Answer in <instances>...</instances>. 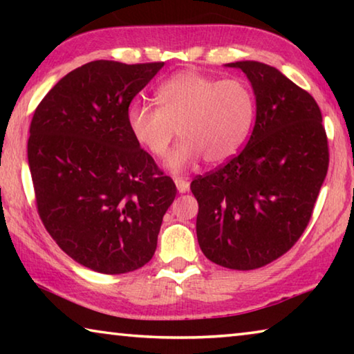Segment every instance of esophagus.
Returning <instances> with one entry per match:
<instances>
[{
    "label": "esophagus",
    "instance_id": "esophagus-1",
    "mask_svg": "<svg viewBox=\"0 0 354 354\" xmlns=\"http://www.w3.org/2000/svg\"><path fill=\"white\" fill-rule=\"evenodd\" d=\"M175 184H176L179 194H185V192H187L190 187V183L183 176H175Z\"/></svg>",
    "mask_w": 354,
    "mask_h": 354
}]
</instances>
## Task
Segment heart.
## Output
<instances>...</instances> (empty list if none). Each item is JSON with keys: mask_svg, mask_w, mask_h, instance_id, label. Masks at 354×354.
Wrapping results in <instances>:
<instances>
[{"mask_svg": "<svg viewBox=\"0 0 354 354\" xmlns=\"http://www.w3.org/2000/svg\"><path fill=\"white\" fill-rule=\"evenodd\" d=\"M158 106L136 101L128 109V128L139 145L156 159L169 154L178 134L183 140L167 165L181 170L201 158L218 164L234 156L253 128L256 101L241 77H218L184 70L156 91Z\"/></svg>", "mask_w": 354, "mask_h": 354, "instance_id": "obj_1", "label": "heart"}]
</instances>
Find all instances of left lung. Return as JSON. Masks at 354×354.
Instances as JSON below:
<instances>
[{
    "mask_svg": "<svg viewBox=\"0 0 354 354\" xmlns=\"http://www.w3.org/2000/svg\"><path fill=\"white\" fill-rule=\"evenodd\" d=\"M226 67L251 82L256 122L241 153L192 181L196 237L217 266L254 270L306 230L328 171V139L319 104L279 70L256 61Z\"/></svg>",
    "mask_w": 354,
    "mask_h": 354,
    "instance_id": "8db88e82",
    "label": "left lung"
}]
</instances>
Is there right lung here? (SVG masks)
I'll return each mask as SVG.
<instances>
[{
	"instance_id": "add662e5",
	"label": "right lung",
	"mask_w": 354,
	"mask_h": 354,
	"mask_svg": "<svg viewBox=\"0 0 354 354\" xmlns=\"http://www.w3.org/2000/svg\"><path fill=\"white\" fill-rule=\"evenodd\" d=\"M164 62L93 61L70 71L34 112L28 164L41 221L93 272H134L151 259L176 185L134 140L131 101Z\"/></svg>"
}]
</instances>
